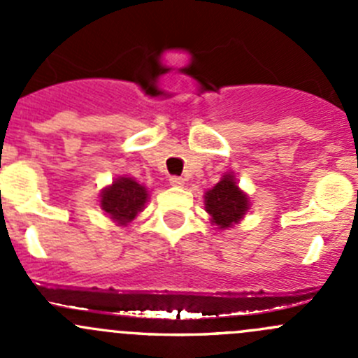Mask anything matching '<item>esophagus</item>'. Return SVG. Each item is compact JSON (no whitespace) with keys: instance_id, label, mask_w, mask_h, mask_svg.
<instances>
[{"instance_id":"34e87169","label":"esophagus","mask_w":358,"mask_h":358,"mask_svg":"<svg viewBox=\"0 0 358 358\" xmlns=\"http://www.w3.org/2000/svg\"><path fill=\"white\" fill-rule=\"evenodd\" d=\"M169 183L173 187H183L185 185V178L183 176H169Z\"/></svg>"}]
</instances>
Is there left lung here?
<instances>
[{"mask_svg": "<svg viewBox=\"0 0 358 358\" xmlns=\"http://www.w3.org/2000/svg\"><path fill=\"white\" fill-rule=\"evenodd\" d=\"M206 211L211 215L218 229H229L239 222L248 211V197L234 182V176L225 175L215 189L206 194Z\"/></svg>", "mask_w": 358, "mask_h": 358, "instance_id": "obj_1", "label": "left lung"}]
</instances>
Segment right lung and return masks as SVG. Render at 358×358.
Instances as JSON below:
<instances>
[{"instance_id":"obj_1","label":"right lung","mask_w":358,"mask_h":358,"mask_svg":"<svg viewBox=\"0 0 358 358\" xmlns=\"http://www.w3.org/2000/svg\"><path fill=\"white\" fill-rule=\"evenodd\" d=\"M147 196V189L138 182L133 178H119L103 190L100 206L119 225H126L142 211Z\"/></svg>"}]
</instances>
